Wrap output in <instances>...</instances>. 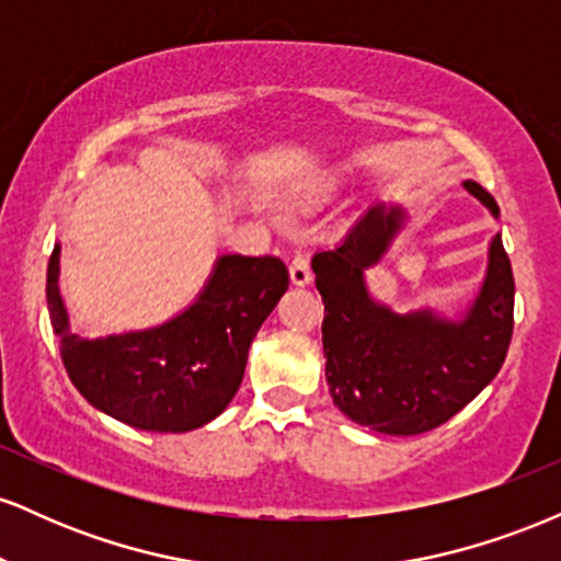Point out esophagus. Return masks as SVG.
<instances>
[{
  "label": "esophagus",
  "mask_w": 561,
  "mask_h": 561,
  "mask_svg": "<svg viewBox=\"0 0 561 561\" xmlns=\"http://www.w3.org/2000/svg\"><path fill=\"white\" fill-rule=\"evenodd\" d=\"M289 279H293V285L298 287H306L311 285L313 274H311V261H308L306 253H298L289 263Z\"/></svg>",
  "instance_id": "1"
}]
</instances>
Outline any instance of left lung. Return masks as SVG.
I'll return each mask as SVG.
<instances>
[{
  "mask_svg": "<svg viewBox=\"0 0 561 561\" xmlns=\"http://www.w3.org/2000/svg\"><path fill=\"white\" fill-rule=\"evenodd\" d=\"M465 190L499 218L478 182ZM403 224L401 205H371L343 242L311 261L324 300L332 401L347 420L385 435H420L459 414L499 375L514 330V276L501 234L488 248L480 293L459 319L433 308L396 313L371 298L366 268L385 259Z\"/></svg>",
  "mask_w": 561,
  "mask_h": 561,
  "instance_id": "obj_1",
  "label": "left lung"
}]
</instances>
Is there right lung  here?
Instances as JSON below:
<instances>
[{"instance_id": "obj_1", "label": "right lung", "mask_w": 561, "mask_h": 561, "mask_svg": "<svg viewBox=\"0 0 561 561\" xmlns=\"http://www.w3.org/2000/svg\"><path fill=\"white\" fill-rule=\"evenodd\" d=\"M57 276L60 244L49 255L47 306L70 382L94 409L150 433H190L227 409L255 332L289 285L279 259L221 255L179 317L150 330L83 340L70 332Z\"/></svg>"}]
</instances>
